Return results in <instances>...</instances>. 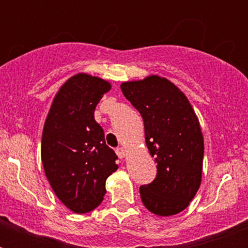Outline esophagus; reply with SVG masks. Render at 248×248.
Listing matches in <instances>:
<instances>
[{
	"instance_id": "34e87169",
	"label": "esophagus",
	"mask_w": 248,
	"mask_h": 248,
	"mask_svg": "<svg viewBox=\"0 0 248 248\" xmlns=\"http://www.w3.org/2000/svg\"><path fill=\"white\" fill-rule=\"evenodd\" d=\"M116 153L120 158H124V157L127 155V151H126L124 148H118V149L116 151Z\"/></svg>"
}]
</instances>
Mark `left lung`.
Here are the masks:
<instances>
[{"label": "left lung", "instance_id": "left-lung-1", "mask_svg": "<svg viewBox=\"0 0 248 248\" xmlns=\"http://www.w3.org/2000/svg\"><path fill=\"white\" fill-rule=\"evenodd\" d=\"M140 112L145 143L157 163V176L140 186L144 206L158 216L176 215L194 198L202 180L203 135L183 91L159 76L121 85Z\"/></svg>", "mask_w": 248, "mask_h": 248}]
</instances>
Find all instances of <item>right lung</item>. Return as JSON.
Returning <instances> with one entry per match:
<instances>
[{
  "mask_svg": "<svg viewBox=\"0 0 248 248\" xmlns=\"http://www.w3.org/2000/svg\"><path fill=\"white\" fill-rule=\"evenodd\" d=\"M99 77L78 73L56 93L41 143L45 173L56 197L76 214L96 208L107 193L105 181L118 166L95 118L97 103L110 90Z\"/></svg>",
  "mask_w": 248,
  "mask_h": 248,
  "instance_id": "add662e5",
  "label": "right lung"
}]
</instances>
